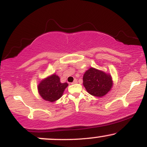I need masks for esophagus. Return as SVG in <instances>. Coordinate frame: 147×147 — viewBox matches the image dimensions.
<instances>
[{
  "label": "esophagus",
  "mask_w": 147,
  "mask_h": 147,
  "mask_svg": "<svg viewBox=\"0 0 147 147\" xmlns=\"http://www.w3.org/2000/svg\"><path fill=\"white\" fill-rule=\"evenodd\" d=\"M77 79H74V81H73V82H72V84H77Z\"/></svg>",
  "instance_id": "obj_1"
}]
</instances>
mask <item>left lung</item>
I'll use <instances>...</instances> for the list:
<instances>
[{
    "label": "left lung",
    "instance_id": "obj_1",
    "mask_svg": "<svg viewBox=\"0 0 147 147\" xmlns=\"http://www.w3.org/2000/svg\"><path fill=\"white\" fill-rule=\"evenodd\" d=\"M83 84L87 92L95 97H102L111 89V77L94 68L88 70L83 77Z\"/></svg>",
    "mask_w": 147,
    "mask_h": 147
}]
</instances>
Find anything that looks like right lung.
<instances>
[{
    "instance_id": "right-lung-1",
    "label": "right lung",
    "mask_w": 147,
    "mask_h": 147,
    "mask_svg": "<svg viewBox=\"0 0 147 147\" xmlns=\"http://www.w3.org/2000/svg\"><path fill=\"white\" fill-rule=\"evenodd\" d=\"M67 83H61L60 79L56 75H52L38 84V90L42 98L48 102H55L61 97Z\"/></svg>"
}]
</instances>
